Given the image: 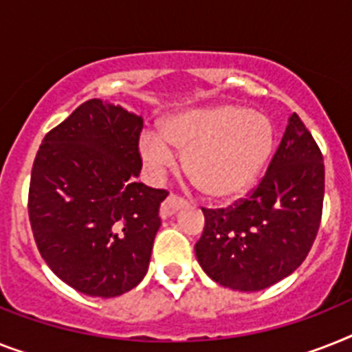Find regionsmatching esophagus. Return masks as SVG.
<instances>
[{
    "mask_svg": "<svg viewBox=\"0 0 352 352\" xmlns=\"http://www.w3.org/2000/svg\"><path fill=\"white\" fill-rule=\"evenodd\" d=\"M185 205H187V201H185V199H182V197L170 194V196H167V199L162 203V207H160V217H162V219H167V217H170L173 214H176V212H178L179 208L185 207Z\"/></svg>",
    "mask_w": 352,
    "mask_h": 352,
    "instance_id": "34e87169",
    "label": "esophagus"
}]
</instances>
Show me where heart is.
I'll list each match as a JSON object with an SVG mask.
<instances>
[{"label": "heart", "instance_id": "1", "mask_svg": "<svg viewBox=\"0 0 352 352\" xmlns=\"http://www.w3.org/2000/svg\"><path fill=\"white\" fill-rule=\"evenodd\" d=\"M160 135L145 131L140 156L155 179L176 164L210 199L234 201L259 182L275 151V127L263 113L235 104L188 107L160 120Z\"/></svg>", "mask_w": 352, "mask_h": 352}]
</instances>
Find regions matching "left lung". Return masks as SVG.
<instances>
[{
    "label": "left lung",
    "instance_id": "1",
    "mask_svg": "<svg viewBox=\"0 0 352 352\" xmlns=\"http://www.w3.org/2000/svg\"><path fill=\"white\" fill-rule=\"evenodd\" d=\"M324 203V158L293 113L264 178L234 207L208 210L196 243L203 272L230 289L261 292L306 259Z\"/></svg>",
    "mask_w": 352,
    "mask_h": 352
}]
</instances>
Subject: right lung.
Instances as JSON below:
<instances>
[{"label": "right lung", "instance_id": "1", "mask_svg": "<svg viewBox=\"0 0 352 352\" xmlns=\"http://www.w3.org/2000/svg\"><path fill=\"white\" fill-rule=\"evenodd\" d=\"M142 117L91 98L43 138L28 216L41 257L89 297L129 292L147 274L167 190L136 178Z\"/></svg>", "mask_w": 352, "mask_h": 352}]
</instances>
